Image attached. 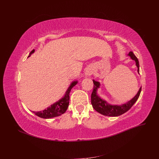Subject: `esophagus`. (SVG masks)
Wrapping results in <instances>:
<instances>
[{"label":"esophagus","mask_w":159,"mask_h":159,"mask_svg":"<svg viewBox=\"0 0 159 159\" xmlns=\"http://www.w3.org/2000/svg\"><path fill=\"white\" fill-rule=\"evenodd\" d=\"M93 74V70L91 69H88L85 71V75L87 76H89Z\"/></svg>","instance_id":"obj_1"}]
</instances>
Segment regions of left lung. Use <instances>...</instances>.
Instances as JSON below:
<instances>
[{
	"label": "left lung",
	"mask_w": 159,
	"mask_h": 159,
	"mask_svg": "<svg viewBox=\"0 0 159 159\" xmlns=\"http://www.w3.org/2000/svg\"><path fill=\"white\" fill-rule=\"evenodd\" d=\"M128 56L135 61L136 66L137 67V71L138 73H139V63L137 57L134 56L133 52H130L128 54ZM93 81L94 85L91 96V105H92L93 108L96 111L105 115V116L117 117L127 112L137 102L141 91V87L135 96L125 103L121 105H111L108 103L106 101L99 97L98 94V89L100 88V83L99 81H95L94 80H93Z\"/></svg>",
	"instance_id": "left-lung-1"
}]
</instances>
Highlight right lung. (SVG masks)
Here are the masks:
<instances>
[{
    "mask_svg": "<svg viewBox=\"0 0 159 159\" xmlns=\"http://www.w3.org/2000/svg\"><path fill=\"white\" fill-rule=\"evenodd\" d=\"M34 50L31 51L29 56L28 57H29L34 52ZM78 83V81H74L71 83L70 85L68 87V89L66 90L65 95L63 98H61L60 100L57 101L56 103H53L50 106L47 107L44 110L40 111H32L37 116L40 117L43 119H50L53 117H56L60 115L64 114L66 110L68 109L69 106V102H70V93L72 88Z\"/></svg>",
    "mask_w": 159,
    "mask_h": 159,
    "instance_id": "1",
    "label": "right lung"
}]
</instances>
